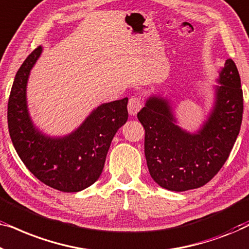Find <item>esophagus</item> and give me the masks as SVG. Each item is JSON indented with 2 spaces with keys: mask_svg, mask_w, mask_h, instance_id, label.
Masks as SVG:
<instances>
[{
  "mask_svg": "<svg viewBox=\"0 0 249 249\" xmlns=\"http://www.w3.org/2000/svg\"><path fill=\"white\" fill-rule=\"evenodd\" d=\"M142 101L138 97H131L128 103V112L130 115H136L142 108Z\"/></svg>",
  "mask_w": 249,
  "mask_h": 249,
  "instance_id": "34e87169",
  "label": "esophagus"
}]
</instances>
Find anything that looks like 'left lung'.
<instances>
[{"label": "left lung", "instance_id": "1", "mask_svg": "<svg viewBox=\"0 0 249 249\" xmlns=\"http://www.w3.org/2000/svg\"><path fill=\"white\" fill-rule=\"evenodd\" d=\"M214 87L213 108L197 132L180 128L168 98L151 95L137 117L145 129V156L153 180L172 192L199 188L229 158L239 135L244 100L236 64L228 59Z\"/></svg>", "mask_w": 249, "mask_h": 249}]
</instances>
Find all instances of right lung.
I'll return each mask as SVG.
<instances>
[{
    "instance_id": "obj_1",
    "label": "right lung",
    "mask_w": 249,
    "mask_h": 249,
    "mask_svg": "<svg viewBox=\"0 0 249 249\" xmlns=\"http://www.w3.org/2000/svg\"><path fill=\"white\" fill-rule=\"evenodd\" d=\"M38 46L19 68L8 103L10 137L27 169L45 185L77 193L93 185L103 171L115 132L128 120V98L97 107L71 134L51 137L35 127L27 105L30 70L42 54Z\"/></svg>"
}]
</instances>
